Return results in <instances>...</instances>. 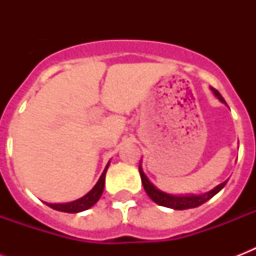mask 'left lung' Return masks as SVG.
Segmentation results:
<instances>
[{
    "label": "left lung",
    "instance_id": "left-lung-1",
    "mask_svg": "<svg viewBox=\"0 0 256 256\" xmlns=\"http://www.w3.org/2000/svg\"><path fill=\"white\" fill-rule=\"evenodd\" d=\"M212 92H214L215 96H218V100L223 104H226V100H223V96L219 94V92L216 88H212ZM140 179H142V184H144V191L148 192V195L150 198L154 200L156 203H158L160 206H164V207H170V208H174V210H186V208H194V207H198L200 204H203L204 202H207L208 199H211L214 196L216 192L222 190L226 182L220 183L218 186L215 187L214 190L208 191L206 194L202 195H184V196H176V195H170L166 194L164 191L158 190L152 183H150L148 178H146V175L144 174V171L140 168Z\"/></svg>",
    "mask_w": 256,
    "mask_h": 256
}]
</instances>
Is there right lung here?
<instances>
[{
    "label": "right lung",
    "instance_id": "obj_1",
    "mask_svg": "<svg viewBox=\"0 0 256 256\" xmlns=\"http://www.w3.org/2000/svg\"><path fill=\"white\" fill-rule=\"evenodd\" d=\"M110 164V162H108ZM108 166L104 168V172L100 175V178L98 179V182L94 187H92V190L88 191V194L85 196H82V198L77 199V200H74V202L70 203H46L48 206L54 208V210L62 211V212H70V214H73V212H80V211H85L88 208H90L92 206H94L96 202H98V199L100 198V195L104 192V175H106V171H108Z\"/></svg>",
    "mask_w": 256,
    "mask_h": 256
}]
</instances>
